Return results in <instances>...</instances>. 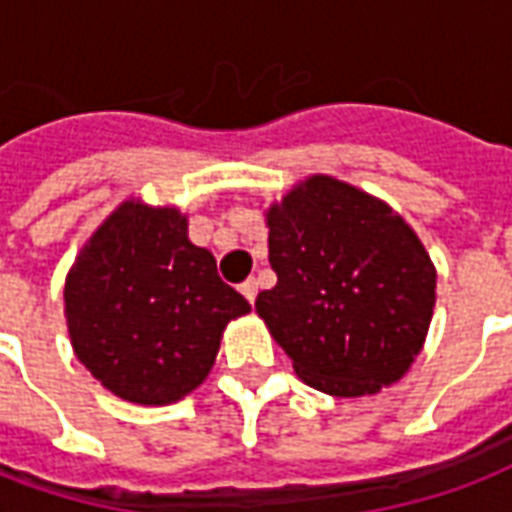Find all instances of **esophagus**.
I'll list each match as a JSON object with an SVG mask.
<instances>
[{
    "label": "esophagus",
    "instance_id": "esophagus-1",
    "mask_svg": "<svg viewBox=\"0 0 512 512\" xmlns=\"http://www.w3.org/2000/svg\"><path fill=\"white\" fill-rule=\"evenodd\" d=\"M240 292L245 294V300L253 302V300H256V292H259V286H256V281H253V278H248V281L240 283Z\"/></svg>",
    "mask_w": 512,
    "mask_h": 512
}]
</instances>
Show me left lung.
<instances>
[{"label": "left lung", "instance_id": "obj_1", "mask_svg": "<svg viewBox=\"0 0 512 512\" xmlns=\"http://www.w3.org/2000/svg\"><path fill=\"white\" fill-rule=\"evenodd\" d=\"M278 283L256 311L305 384L338 398L398 382L420 354L436 272L401 215L333 177H311L267 215Z\"/></svg>", "mask_w": 512, "mask_h": 512}]
</instances>
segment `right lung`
Instances as JSON below:
<instances>
[{
	"label": "right lung",
	"mask_w": 512,
	"mask_h": 512,
	"mask_svg": "<svg viewBox=\"0 0 512 512\" xmlns=\"http://www.w3.org/2000/svg\"><path fill=\"white\" fill-rule=\"evenodd\" d=\"M248 311L212 253L188 240V220L136 201L95 231L65 283L76 357L133 404H171L196 390L223 327Z\"/></svg>",
	"instance_id": "add662e5"
}]
</instances>
